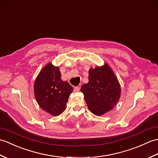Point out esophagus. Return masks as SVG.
Here are the masks:
<instances>
[{
  "mask_svg": "<svg viewBox=\"0 0 158 158\" xmlns=\"http://www.w3.org/2000/svg\"><path fill=\"white\" fill-rule=\"evenodd\" d=\"M79 89H80V88H79V87H75V88H74V92H78L79 91Z\"/></svg>",
  "mask_w": 158,
  "mask_h": 158,
  "instance_id": "1",
  "label": "esophagus"
}]
</instances>
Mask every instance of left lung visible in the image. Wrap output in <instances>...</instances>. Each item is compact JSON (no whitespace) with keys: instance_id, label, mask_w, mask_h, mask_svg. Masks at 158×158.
Segmentation results:
<instances>
[{"instance_id":"8db88e82","label":"left lung","mask_w":158,"mask_h":158,"mask_svg":"<svg viewBox=\"0 0 158 158\" xmlns=\"http://www.w3.org/2000/svg\"><path fill=\"white\" fill-rule=\"evenodd\" d=\"M89 82L83 84L81 91L84 94L88 109L96 115L109 111L118 102L121 88L110 67L105 64L89 70Z\"/></svg>"}]
</instances>
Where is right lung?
Returning a JSON list of instances; mask_svg holds the SVG:
<instances>
[{"mask_svg": "<svg viewBox=\"0 0 158 158\" xmlns=\"http://www.w3.org/2000/svg\"><path fill=\"white\" fill-rule=\"evenodd\" d=\"M34 90L40 107L51 115L58 116L66 109V102L73 88L61 79L58 67L49 63L36 77Z\"/></svg>", "mask_w": 158, "mask_h": 158, "instance_id": "obj_1", "label": "right lung"}]
</instances>
